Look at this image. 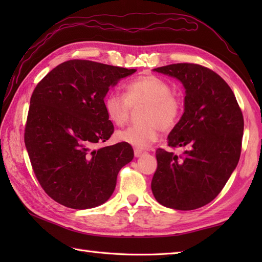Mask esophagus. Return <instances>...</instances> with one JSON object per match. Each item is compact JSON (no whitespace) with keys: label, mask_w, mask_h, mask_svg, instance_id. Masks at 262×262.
<instances>
[{"label":"esophagus","mask_w":262,"mask_h":262,"mask_svg":"<svg viewBox=\"0 0 262 262\" xmlns=\"http://www.w3.org/2000/svg\"><path fill=\"white\" fill-rule=\"evenodd\" d=\"M143 154H144V151H141V149L135 148V151H134V155H135V158H141Z\"/></svg>","instance_id":"esophagus-1"}]
</instances>
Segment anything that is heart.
<instances>
[{"instance_id": "b5f03b06", "label": "heart", "mask_w": 262, "mask_h": 262, "mask_svg": "<svg viewBox=\"0 0 262 262\" xmlns=\"http://www.w3.org/2000/svg\"><path fill=\"white\" fill-rule=\"evenodd\" d=\"M104 110L114 125L124 126L132 108L145 104L141 115L144 124L117 132V140L136 148H146L158 140L161 133L173 128L182 111L181 99L172 93L168 82L155 75H143L125 85V94L111 90L104 97Z\"/></svg>"}]
</instances>
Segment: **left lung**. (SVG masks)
<instances>
[{
  "label": "left lung",
  "instance_id": "left-lung-1",
  "mask_svg": "<svg viewBox=\"0 0 262 262\" xmlns=\"http://www.w3.org/2000/svg\"><path fill=\"white\" fill-rule=\"evenodd\" d=\"M154 71L176 77L186 89L185 113L168 136L170 147L186 151L178 157L157 149L152 192L165 207L197 209L216 198L236 168L242 111L229 84L205 66L178 63Z\"/></svg>",
  "mask_w": 262,
  "mask_h": 262
}]
</instances>
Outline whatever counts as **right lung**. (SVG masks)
Returning a JSON list of instances; mask_svg holds the SVG:
<instances>
[{"mask_svg": "<svg viewBox=\"0 0 262 262\" xmlns=\"http://www.w3.org/2000/svg\"><path fill=\"white\" fill-rule=\"evenodd\" d=\"M136 70L71 59L38 83L28 111L25 144L38 182L73 209L93 208L113 194L117 176L134 158L129 144L96 148L115 130L104 97Z\"/></svg>", "mask_w": 262, "mask_h": 262, "instance_id": "obj_1", "label": "right lung"}]
</instances>
